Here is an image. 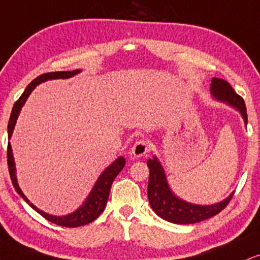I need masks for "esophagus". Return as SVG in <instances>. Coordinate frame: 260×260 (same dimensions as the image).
Masks as SVG:
<instances>
[{"label":"esophagus","mask_w":260,"mask_h":260,"mask_svg":"<svg viewBox=\"0 0 260 260\" xmlns=\"http://www.w3.org/2000/svg\"><path fill=\"white\" fill-rule=\"evenodd\" d=\"M148 151H150V145L148 142H145V140H138V142L134 143L132 148V155L134 157H142V156L148 154Z\"/></svg>","instance_id":"obj_1"}]
</instances>
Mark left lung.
I'll return each mask as SVG.
<instances>
[{"instance_id":"8db88e82","label":"left lung","mask_w":260,"mask_h":260,"mask_svg":"<svg viewBox=\"0 0 260 260\" xmlns=\"http://www.w3.org/2000/svg\"><path fill=\"white\" fill-rule=\"evenodd\" d=\"M211 93L214 99L224 102L237 111H240L241 116L247 126V110L243 99L237 94L233 87L225 80L212 79ZM148 167L150 171L149 185H148V199L152 211L162 219L171 221L174 224H193L199 221L206 220L213 217L226 207L230 202L234 192L230 193L226 199L214 205H193L178 198L172 191L168 185L167 178L162 168L160 161L154 156V158H149Z\"/></svg>"}]
</instances>
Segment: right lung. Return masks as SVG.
<instances>
[{
  "label": "right lung",
  "instance_id": "1",
  "mask_svg": "<svg viewBox=\"0 0 260 260\" xmlns=\"http://www.w3.org/2000/svg\"><path fill=\"white\" fill-rule=\"evenodd\" d=\"M79 73H81V70L55 71V73L43 74V75H40L39 77H36V79L26 87V89L24 90V93L21 94L20 98L15 102L13 110H12L11 117H9V122H8V138L11 139L12 133H13V129L15 126V122H17V118L19 116L21 108H23L25 102H26L27 96L30 95V93L32 92L34 88H35L37 84L45 82V81H48V80L70 79V77L75 76V75ZM7 162H8L9 176H11L12 184H13L15 191L19 193L21 198L29 203L30 207H32L37 213H40L43 218H46L47 220H49L51 223L60 225V226H67V228H77V226H82V225L89 224L92 223L93 220H95L96 218L103 213V211H104L106 206V202H108L112 181H114L115 178L117 177V174L123 170L124 165H126V160H124L123 156L117 157L116 160L112 162L109 167H106L104 172L100 174L98 180L95 181L94 186H93L92 191L89 192L88 198H87L86 201L82 203V206H81L80 208H77L75 212H73V213L58 217V215H52V214L46 213V212L41 211V209L37 208L35 205L30 203L26 196L24 195V192L21 191L19 185H18L17 176H15V164H14L13 151H12L11 143H8V148H7Z\"/></svg>",
  "mask_w": 260,
  "mask_h": 260
}]
</instances>
